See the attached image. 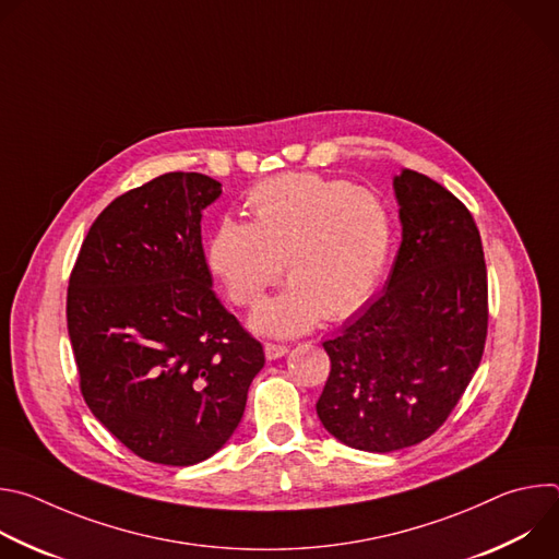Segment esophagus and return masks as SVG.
<instances>
[{"instance_id":"esophagus-1","label":"esophagus","mask_w":559,"mask_h":559,"mask_svg":"<svg viewBox=\"0 0 559 559\" xmlns=\"http://www.w3.org/2000/svg\"><path fill=\"white\" fill-rule=\"evenodd\" d=\"M287 352H289L287 345H281V343H265V358H267V360H278V358H283Z\"/></svg>"}]
</instances>
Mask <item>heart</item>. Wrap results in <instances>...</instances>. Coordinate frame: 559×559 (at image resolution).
<instances>
[{"label": "heart", "mask_w": 559, "mask_h": 559, "mask_svg": "<svg viewBox=\"0 0 559 559\" xmlns=\"http://www.w3.org/2000/svg\"><path fill=\"white\" fill-rule=\"evenodd\" d=\"M252 223L223 218L207 246L231 300L257 307L287 265L292 283L252 318L254 330L294 336L341 321L376 289L391 250V216L369 190L318 175H281L246 199Z\"/></svg>", "instance_id": "b5f03b06"}]
</instances>
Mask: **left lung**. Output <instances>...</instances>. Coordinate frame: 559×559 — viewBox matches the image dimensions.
<instances>
[{
    "label": "left lung",
    "instance_id": "left-lung-1",
    "mask_svg": "<svg viewBox=\"0 0 559 559\" xmlns=\"http://www.w3.org/2000/svg\"><path fill=\"white\" fill-rule=\"evenodd\" d=\"M403 243L384 292L323 347L332 360L316 403L347 447L389 453L436 433L483 360L489 292L480 231L447 188L393 177Z\"/></svg>",
    "mask_w": 559,
    "mask_h": 559
}]
</instances>
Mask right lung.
<instances>
[{
	"instance_id": "obj_1",
	"label": "right lung",
	"mask_w": 559,
	"mask_h": 559,
	"mask_svg": "<svg viewBox=\"0 0 559 559\" xmlns=\"http://www.w3.org/2000/svg\"><path fill=\"white\" fill-rule=\"evenodd\" d=\"M221 183L168 173L93 223L68 283V336L95 418L134 455L190 466L246 412L263 345L221 305L201 243Z\"/></svg>"
}]
</instances>
